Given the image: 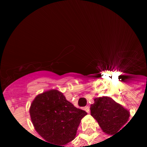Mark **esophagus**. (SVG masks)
<instances>
[{"mask_svg": "<svg viewBox=\"0 0 147 147\" xmlns=\"http://www.w3.org/2000/svg\"><path fill=\"white\" fill-rule=\"evenodd\" d=\"M85 111L87 112L88 114H89V113H90V107H88V106H86V107H85Z\"/></svg>", "mask_w": 147, "mask_h": 147, "instance_id": "1", "label": "esophagus"}]
</instances>
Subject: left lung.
<instances>
[{
	"mask_svg": "<svg viewBox=\"0 0 147 147\" xmlns=\"http://www.w3.org/2000/svg\"><path fill=\"white\" fill-rule=\"evenodd\" d=\"M94 104L90 107L91 114L103 132L113 135L121 130L122 127L129 120V111L109 97H99L94 98Z\"/></svg>",
	"mask_w": 147,
	"mask_h": 147,
	"instance_id": "8db88e82",
	"label": "left lung"
}]
</instances>
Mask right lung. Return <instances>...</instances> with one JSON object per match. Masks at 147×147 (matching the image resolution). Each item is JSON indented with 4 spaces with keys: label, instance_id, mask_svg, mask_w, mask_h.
<instances>
[{
    "label": "right lung",
    "instance_id": "right-lung-1",
    "mask_svg": "<svg viewBox=\"0 0 147 147\" xmlns=\"http://www.w3.org/2000/svg\"><path fill=\"white\" fill-rule=\"evenodd\" d=\"M30 114L35 130L47 143L53 147H67L63 146L75 139L87 113L68 101L62 92L53 89L34 98Z\"/></svg>",
    "mask_w": 147,
    "mask_h": 147
}]
</instances>
